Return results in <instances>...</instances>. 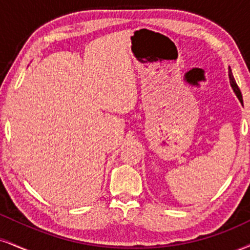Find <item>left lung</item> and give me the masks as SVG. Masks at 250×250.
Listing matches in <instances>:
<instances>
[{
  "instance_id": "8db88e82",
  "label": "left lung",
  "mask_w": 250,
  "mask_h": 250,
  "mask_svg": "<svg viewBox=\"0 0 250 250\" xmlns=\"http://www.w3.org/2000/svg\"><path fill=\"white\" fill-rule=\"evenodd\" d=\"M228 77H229V83H230V86H231V88H233L234 93H235V95L237 96V99H239V101L241 102V104H243V101H242V94H241V92H240V88H239V87H237V85H236L235 79H234L233 73H231L230 68H229V70H228Z\"/></svg>"
}]
</instances>
